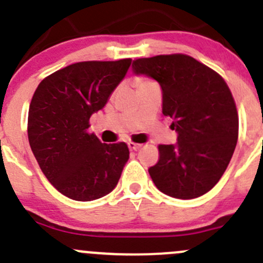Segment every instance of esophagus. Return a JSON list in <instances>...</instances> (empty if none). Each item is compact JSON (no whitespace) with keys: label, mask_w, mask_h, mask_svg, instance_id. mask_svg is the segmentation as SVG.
Instances as JSON below:
<instances>
[{"label":"esophagus","mask_w":263,"mask_h":263,"mask_svg":"<svg viewBox=\"0 0 263 263\" xmlns=\"http://www.w3.org/2000/svg\"><path fill=\"white\" fill-rule=\"evenodd\" d=\"M142 145L141 144H136V142H128V148L131 151H134V150H139L140 147H141Z\"/></svg>","instance_id":"obj_1"}]
</instances>
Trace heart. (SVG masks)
Masks as SVG:
<instances>
[{
  "label": "heart",
  "mask_w": 263,
  "mask_h": 263,
  "mask_svg": "<svg viewBox=\"0 0 263 263\" xmlns=\"http://www.w3.org/2000/svg\"><path fill=\"white\" fill-rule=\"evenodd\" d=\"M148 82H151V81L146 80V79H139V80H137V86H141V85H146V84H148Z\"/></svg>",
  "instance_id": "obj_1"
}]
</instances>
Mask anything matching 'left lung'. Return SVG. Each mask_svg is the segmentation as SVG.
Here are the masks:
<instances>
[{"instance_id": "1", "label": "left lung", "mask_w": 263, "mask_h": 263, "mask_svg": "<svg viewBox=\"0 0 263 263\" xmlns=\"http://www.w3.org/2000/svg\"><path fill=\"white\" fill-rule=\"evenodd\" d=\"M136 75L159 82L163 115L173 119L174 145H159V161L148 169L159 191L191 200L211 190L237 146L238 112L224 79L187 54H161L134 61Z\"/></svg>"}]
</instances>
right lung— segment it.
Here are the masks:
<instances>
[{
	"label": "right lung",
	"instance_id": "add662e5",
	"mask_svg": "<svg viewBox=\"0 0 263 263\" xmlns=\"http://www.w3.org/2000/svg\"><path fill=\"white\" fill-rule=\"evenodd\" d=\"M131 58L78 62L47 76L29 107L28 137L53 187L75 201H92L116 188L129 158L124 142L103 144L89 119L123 80Z\"/></svg>",
	"mask_w": 263,
	"mask_h": 263
}]
</instances>
